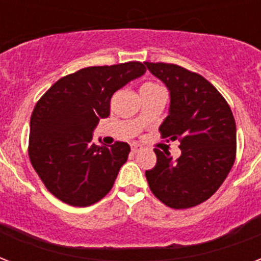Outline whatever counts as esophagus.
<instances>
[{
    "label": "esophagus",
    "instance_id": "34e87169",
    "mask_svg": "<svg viewBox=\"0 0 261 261\" xmlns=\"http://www.w3.org/2000/svg\"><path fill=\"white\" fill-rule=\"evenodd\" d=\"M141 149H142V146L138 145V143H131V151H133V153H138Z\"/></svg>",
    "mask_w": 261,
    "mask_h": 261
}]
</instances>
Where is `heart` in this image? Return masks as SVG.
Wrapping results in <instances>:
<instances>
[{"label":"heart","mask_w":261,"mask_h":261,"mask_svg":"<svg viewBox=\"0 0 261 261\" xmlns=\"http://www.w3.org/2000/svg\"><path fill=\"white\" fill-rule=\"evenodd\" d=\"M155 89H163V88L160 87V85H157V84H151V83L145 84V85L141 88V90H155ZM137 120L139 122V120H141V118H138Z\"/></svg>","instance_id":"heart-1"}]
</instances>
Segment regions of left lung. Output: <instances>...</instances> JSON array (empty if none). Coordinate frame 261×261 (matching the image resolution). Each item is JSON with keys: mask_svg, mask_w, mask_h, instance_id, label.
Wrapping results in <instances>:
<instances>
[{"mask_svg": "<svg viewBox=\"0 0 261 261\" xmlns=\"http://www.w3.org/2000/svg\"><path fill=\"white\" fill-rule=\"evenodd\" d=\"M171 94L163 138L178 139L181 155L154 149L157 164L146 171L151 192L172 208H190L213 196L236 160V122L223 96L200 74L172 63L145 62Z\"/></svg>", "mask_w": 261, "mask_h": 261, "instance_id": "8db88e82", "label": "left lung"}]
</instances>
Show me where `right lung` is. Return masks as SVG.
I'll use <instances>...</instances> for the list:
<instances>
[{"label": "right lung", "mask_w": 261, "mask_h": 261, "mask_svg": "<svg viewBox=\"0 0 261 261\" xmlns=\"http://www.w3.org/2000/svg\"><path fill=\"white\" fill-rule=\"evenodd\" d=\"M141 62L92 66L62 77L36 102L28 154L46 188L75 207L98 202L111 191L130 146L92 142L100 119L108 118L112 94L145 74Z\"/></svg>", "instance_id": "right-lung-1"}]
</instances>
